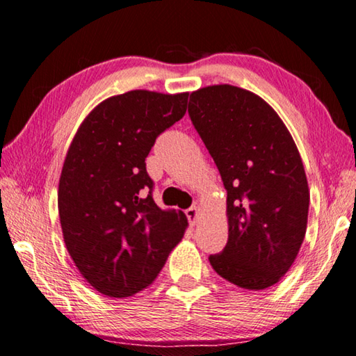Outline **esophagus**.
<instances>
[{
	"mask_svg": "<svg viewBox=\"0 0 356 356\" xmlns=\"http://www.w3.org/2000/svg\"><path fill=\"white\" fill-rule=\"evenodd\" d=\"M186 216H188L191 225H195L197 219H198V208L197 207H192L189 209H186Z\"/></svg>",
	"mask_w": 356,
	"mask_h": 356,
	"instance_id": "obj_1",
	"label": "esophagus"
}]
</instances>
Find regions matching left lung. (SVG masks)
<instances>
[{
	"label": "left lung",
	"mask_w": 356,
	"mask_h": 356,
	"mask_svg": "<svg viewBox=\"0 0 356 356\" xmlns=\"http://www.w3.org/2000/svg\"><path fill=\"white\" fill-rule=\"evenodd\" d=\"M189 117L227 189L228 242L209 263L239 288H270L307 233L309 189L296 142L263 98L236 86L192 92Z\"/></svg>",
	"instance_id": "1"
}]
</instances>
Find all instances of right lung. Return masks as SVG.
I'll list each match as a JSON object with an SVG mask.
<instances>
[{
  "mask_svg": "<svg viewBox=\"0 0 356 356\" xmlns=\"http://www.w3.org/2000/svg\"><path fill=\"white\" fill-rule=\"evenodd\" d=\"M188 97H111L84 118L68 148L58 191L62 234L81 275L103 296L145 289L184 236V213L154 203L145 158L156 137L183 118Z\"/></svg>",
  "mask_w": 356,
  "mask_h": 356,
  "instance_id": "add662e5",
  "label": "right lung"
}]
</instances>
